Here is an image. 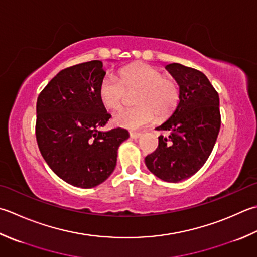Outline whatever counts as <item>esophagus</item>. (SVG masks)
Segmentation results:
<instances>
[{"mask_svg": "<svg viewBox=\"0 0 257 257\" xmlns=\"http://www.w3.org/2000/svg\"><path fill=\"white\" fill-rule=\"evenodd\" d=\"M130 135V137L132 138H134V139H137V138H139L140 136H142V133H136V132H132L129 134Z\"/></svg>", "mask_w": 257, "mask_h": 257, "instance_id": "34e87169", "label": "esophagus"}]
</instances>
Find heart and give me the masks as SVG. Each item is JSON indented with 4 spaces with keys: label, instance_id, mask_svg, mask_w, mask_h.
<instances>
[{
    "label": "heart",
    "instance_id": "1",
    "mask_svg": "<svg viewBox=\"0 0 257 257\" xmlns=\"http://www.w3.org/2000/svg\"><path fill=\"white\" fill-rule=\"evenodd\" d=\"M136 107L123 109L114 115L120 127L136 129L158 120L169 118L180 101V85L177 80L165 75L163 70L147 63L124 67L119 78L105 73L99 83L100 101L107 109L118 110L128 99V92H136Z\"/></svg>",
    "mask_w": 257,
    "mask_h": 257
}]
</instances>
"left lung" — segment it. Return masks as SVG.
<instances>
[{
  "instance_id": "8db88e82",
  "label": "left lung",
  "mask_w": 257,
  "mask_h": 257,
  "mask_svg": "<svg viewBox=\"0 0 257 257\" xmlns=\"http://www.w3.org/2000/svg\"><path fill=\"white\" fill-rule=\"evenodd\" d=\"M167 69L180 85V101L172 117L156 128L165 135L145 163L158 178L177 183L197 173L212 153L220 128L219 97L199 70L180 63Z\"/></svg>"
}]
</instances>
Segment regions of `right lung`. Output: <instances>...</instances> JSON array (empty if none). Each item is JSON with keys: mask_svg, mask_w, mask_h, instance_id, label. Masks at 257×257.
Listing matches in <instances>:
<instances>
[{"mask_svg": "<svg viewBox=\"0 0 257 257\" xmlns=\"http://www.w3.org/2000/svg\"><path fill=\"white\" fill-rule=\"evenodd\" d=\"M102 62L92 60L61 70L40 92L35 137L53 173L75 187L92 188L112 174L125 129L100 132L110 115L100 101Z\"/></svg>", "mask_w": 257, "mask_h": 257, "instance_id": "add662e5", "label": "right lung"}]
</instances>
